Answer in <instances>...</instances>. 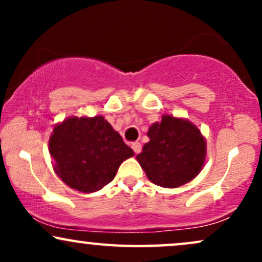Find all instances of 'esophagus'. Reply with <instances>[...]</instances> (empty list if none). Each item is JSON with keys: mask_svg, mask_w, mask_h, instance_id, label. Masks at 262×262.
Returning a JSON list of instances; mask_svg holds the SVG:
<instances>
[{"mask_svg": "<svg viewBox=\"0 0 262 262\" xmlns=\"http://www.w3.org/2000/svg\"><path fill=\"white\" fill-rule=\"evenodd\" d=\"M132 149L134 150L135 154H139L141 151V144L139 141H134V143H132Z\"/></svg>", "mask_w": 262, "mask_h": 262, "instance_id": "esophagus-1", "label": "esophagus"}]
</instances>
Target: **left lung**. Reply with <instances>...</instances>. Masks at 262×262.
Masks as SVG:
<instances>
[{
	"instance_id": "obj_1",
	"label": "left lung",
	"mask_w": 262,
	"mask_h": 262,
	"mask_svg": "<svg viewBox=\"0 0 262 262\" xmlns=\"http://www.w3.org/2000/svg\"><path fill=\"white\" fill-rule=\"evenodd\" d=\"M150 141L137 155L148 179L161 187L176 188L196 177L206 160V140L193 123L162 116L149 128Z\"/></svg>"
}]
</instances>
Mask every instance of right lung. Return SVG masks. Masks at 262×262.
Segmentation results:
<instances>
[{
	"label": "right lung",
	"instance_id": "1",
	"mask_svg": "<svg viewBox=\"0 0 262 262\" xmlns=\"http://www.w3.org/2000/svg\"><path fill=\"white\" fill-rule=\"evenodd\" d=\"M56 175L71 188L91 193L116 176L121 164L134 155L102 116L70 117L56 124L49 139Z\"/></svg>",
	"mask_w": 262,
	"mask_h": 262
}]
</instances>
